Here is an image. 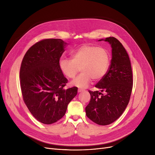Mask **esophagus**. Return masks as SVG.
Masks as SVG:
<instances>
[{
  "label": "esophagus",
  "mask_w": 155,
  "mask_h": 155,
  "mask_svg": "<svg viewBox=\"0 0 155 155\" xmlns=\"http://www.w3.org/2000/svg\"><path fill=\"white\" fill-rule=\"evenodd\" d=\"M84 91V90H82V89H78V92L79 93V92H83Z\"/></svg>",
  "instance_id": "esophagus-1"
}]
</instances>
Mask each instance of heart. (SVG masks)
<instances>
[{"instance_id": "heart-1", "label": "heart", "mask_w": 155, "mask_h": 155, "mask_svg": "<svg viewBox=\"0 0 155 155\" xmlns=\"http://www.w3.org/2000/svg\"><path fill=\"white\" fill-rule=\"evenodd\" d=\"M110 63L109 53L104 48L85 45L73 52L70 59L60 61V67L63 74L69 78H74L80 69L82 73L71 82L78 88H87L92 79H102L108 70Z\"/></svg>"}]
</instances>
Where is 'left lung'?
Here are the masks:
<instances>
[{
	"mask_svg": "<svg viewBox=\"0 0 155 155\" xmlns=\"http://www.w3.org/2000/svg\"><path fill=\"white\" fill-rule=\"evenodd\" d=\"M102 40L111 46L112 60L106 74L95 87L101 92H106V94L88 91L91 98L85 112L94 123L105 126L116 120L125 110L131 97L133 80L131 61L123 45L114 37L99 41Z\"/></svg>",
	"mask_w": 155,
	"mask_h": 155,
	"instance_id": "obj_1",
	"label": "left lung"
}]
</instances>
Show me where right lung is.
<instances>
[{
  "label": "right lung",
  "instance_id": "obj_1",
  "mask_svg": "<svg viewBox=\"0 0 155 155\" xmlns=\"http://www.w3.org/2000/svg\"><path fill=\"white\" fill-rule=\"evenodd\" d=\"M68 44L61 39H45L32 45L22 59L20 82L24 103L38 121L51 124L62 118L77 87L63 88L68 80L60 59Z\"/></svg>",
  "mask_w": 155,
  "mask_h": 155
}]
</instances>
